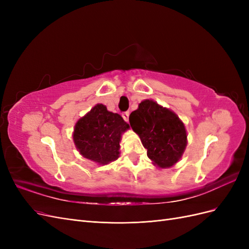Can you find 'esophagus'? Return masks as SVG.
Segmentation results:
<instances>
[{"mask_svg": "<svg viewBox=\"0 0 249 249\" xmlns=\"http://www.w3.org/2000/svg\"><path fill=\"white\" fill-rule=\"evenodd\" d=\"M129 115H130L129 112H124L123 113V117H124V119L125 120V122H127V120H129Z\"/></svg>", "mask_w": 249, "mask_h": 249, "instance_id": "obj_1", "label": "esophagus"}]
</instances>
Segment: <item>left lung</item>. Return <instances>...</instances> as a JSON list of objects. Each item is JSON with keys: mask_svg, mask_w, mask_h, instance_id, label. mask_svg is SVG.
Returning a JSON list of instances; mask_svg holds the SVG:
<instances>
[{"mask_svg": "<svg viewBox=\"0 0 249 249\" xmlns=\"http://www.w3.org/2000/svg\"><path fill=\"white\" fill-rule=\"evenodd\" d=\"M129 120L147 149V157L158 167L169 168L180 159L187 145V133L175 112L145 100L131 113Z\"/></svg>", "mask_w": 249, "mask_h": 249, "instance_id": "8db88e82", "label": "left lung"}]
</instances>
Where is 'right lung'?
Here are the masks:
<instances>
[{"label": "right lung", "instance_id": "right-lung-1", "mask_svg": "<svg viewBox=\"0 0 249 249\" xmlns=\"http://www.w3.org/2000/svg\"><path fill=\"white\" fill-rule=\"evenodd\" d=\"M129 127V124L119 114L108 111L103 104H97L78 120L72 138L83 157L106 165L119 157V142Z\"/></svg>", "mask_w": 249, "mask_h": 249}]
</instances>
